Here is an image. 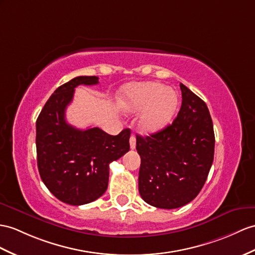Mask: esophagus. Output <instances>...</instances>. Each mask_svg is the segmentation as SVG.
Returning a JSON list of instances; mask_svg holds the SVG:
<instances>
[{
  "label": "esophagus",
  "mask_w": 255,
  "mask_h": 255,
  "mask_svg": "<svg viewBox=\"0 0 255 255\" xmlns=\"http://www.w3.org/2000/svg\"><path fill=\"white\" fill-rule=\"evenodd\" d=\"M129 147L131 149H135L136 147V138L134 135H131V137H129Z\"/></svg>",
  "instance_id": "1"
}]
</instances>
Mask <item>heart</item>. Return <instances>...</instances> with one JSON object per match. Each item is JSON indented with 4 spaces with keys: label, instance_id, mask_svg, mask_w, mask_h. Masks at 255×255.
I'll return each instance as SVG.
<instances>
[{
    "label": "heart",
    "instance_id": "heart-1",
    "mask_svg": "<svg viewBox=\"0 0 255 255\" xmlns=\"http://www.w3.org/2000/svg\"><path fill=\"white\" fill-rule=\"evenodd\" d=\"M120 105L131 113L142 111L139 127L145 133H156L169 124L178 106L176 91L157 82L133 83L123 88Z\"/></svg>",
    "mask_w": 255,
    "mask_h": 255
}]
</instances>
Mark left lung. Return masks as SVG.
<instances>
[{
	"mask_svg": "<svg viewBox=\"0 0 255 255\" xmlns=\"http://www.w3.org/2000/svg\"><path fill=\"white\" fill-rule=\"evenodd\" d=\"M179 86L182 106L172 124L150 136L136 135L139 194L160 209H176L194 200L214 158L213 123L207 105L187 86Z\"/></svg>",
	"mask_w": 255,
	"mask_h": 255,
	"instance_id": "left-lung-1",
	"label": "left lung"
}]
</instances>
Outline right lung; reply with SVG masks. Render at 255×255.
Here are the masks:
<instances>
[{"label":"right lung","mask_w":255,"mask_h":255,"mask_svg":"<svg viewBox=\"0 0 255 255\" xmlns=\"http://www.w3.org/2000/svg\"><path fill=\"white\" fill-rule=\"evenodd\" d=\"M97 83V77L82 76L59 86L36 120L40 176L57 199L71 206H82L103 196L108 187L109 164L129 150V128L114 136L99 128L79 129L66 121L74 89Z\"/></svg>","instance_id":"obj_1"}]
</instances>
